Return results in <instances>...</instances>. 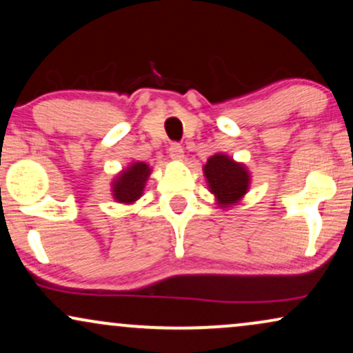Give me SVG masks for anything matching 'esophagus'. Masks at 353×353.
Listing matches in <instances>:
<instances>
[{
  "label": "esophagus",
  "mask_w": 353,
  "mask_h": 353,
  "mask_svg": "<svg viewBox=\"0 0 353 353\" xmlns=\"http://www.w3.org/2000/svg\"><path fill=\"white\" fill-rule=\"evenodd\" d=\"M169 156H171L174 161H181L184 158V148L179 143H172L169 146Z\"/></svg>",
  "instance_id": "esophagus-1"
}]
</instances>
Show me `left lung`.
<instances>
[{"label":"left lung","mask_w":353,"mask_h":353,"mask_svg":"<svg viewBox=\"0 0 353 353\" xmlns=\"http://www.w3.org/2000/svg\"><path fill=\"white\" fill-rule=\"evenodd\" d=\"M203 176L207 179L210 194L223 210L238 205L244 199L251 187L252 177L246 164L234 161L225 153L210 156L203 164Z\"/></svg>","instance_id":"obj_1"}]
</instances>
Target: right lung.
Listing matches in <instances>:
<instances>
[{
  "mask_svg": "<svg viewBox=\"0 0 353 353\" xmlns=\"http://www.w3.org/2000/svg\"><path fill=\"white\" fill-rule=\"evenodd\" d=\"M151 174V166L146 163L135 161L123 168L110 182V192L115 202L123 205H133L143 195Z\"/></svg>",
  "mask_w": 353,
  "mask_h": 353,
  "instance_id": "right-lung-1",
  "label": "right lung"
}]
</instances>
